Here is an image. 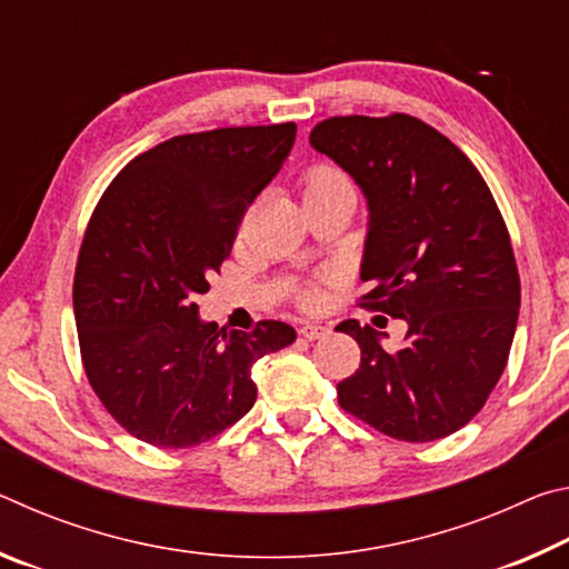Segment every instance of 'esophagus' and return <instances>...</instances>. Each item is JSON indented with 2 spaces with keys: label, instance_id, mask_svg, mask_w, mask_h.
Returning a JSON list of instances; mask_svg holds the SVG:
<instances>
[{
  "label": "esophagus",
  "instance_id": "1",
  "mask_svg": "<svg viewBox=\"0 0 569 569\" xmlns=\"http://www.w3.org/2000/svg\"><path fill=\"white\" fill-rule=\"evenodd\" d=\"M298 333H301L303 339H308V341H316V339H321V336L329 333V326H321V323H303L301 329H298Z\"/></svg>",
  "mask_w": 569,
  "mask_h": 569
}]
</instances>
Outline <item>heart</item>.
Returning <instances> with one entry per match:
<instances>
[{
    "label": "heart",
    "mask_w": 569,
    "mask_h": 569,
    "mask_svg": "<svg viewBox=\"0 0 569 569\" xmlns=\"http://www.w3.org/2000/svg\"><path fill=\"white\" fill-rule=\"evenodd\" d=\"M349 186V180L341 170H336L333 166H313L306 170V176L301 180V188H303V198H311V196H319V192H329L336 188H346ZM321 301V293L316 291V288H308L303 293V303L306 306H316Z\"/></svg>",
    "instance_id": "heart-1"
}]
</instances>
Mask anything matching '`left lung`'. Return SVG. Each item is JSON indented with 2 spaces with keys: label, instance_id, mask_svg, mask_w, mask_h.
<instances>
[{
  "label": "left lung",
  "instance_id": "obj_1",
  "mask_svg": "<svg viewBox=\"0 0 569 569\" xmlns=\"http://www.w3.org/2000/svg\"><path fill=\"white\" fill-rule=\"evenodd\" d=\"M308 140L366 198L363 298L407 321L399 351L371 326H336L361 349L339 403L401 441L455 435L497 387L517 331L519 273L492 192L455 142L411 114L331 118Z\"/></svg>",
  "mask_w": 569,
  "mask_h": 569
}]
</instances>
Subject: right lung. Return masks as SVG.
<instances>
[{
  "label": "right lung",
  "instance_id": "obj_1",
  "mask_svg": "<svg viewBox=\"0 0 569 569\" xmlns=\"http://www.w3.org/2000/svg\"><path fill=\"white\" fill-rule=\"evenodd\" d=\"M293 140V122L178 134L128 162L94 208L74 321L90 387L132 437L160 449L213 439L256 403L253 363L296 341L281 321L218 329L196 303Z\"/></svg>",
  "mask_w": 569,
  "mask_h": 569
}]
</instances>
